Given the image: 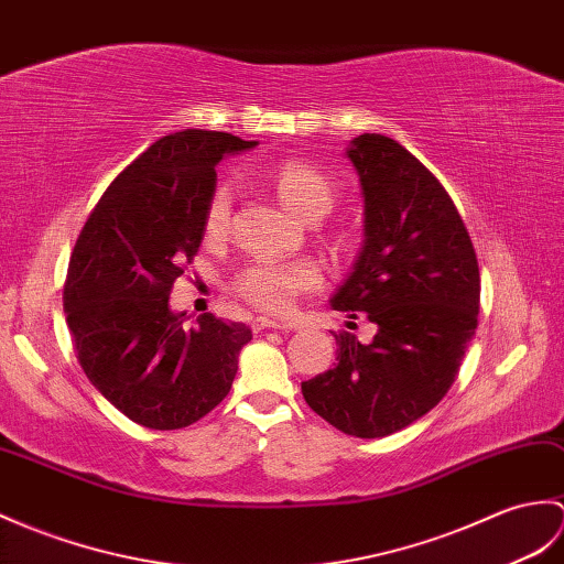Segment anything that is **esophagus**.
Returning a JSON list of instances; mask_svg holds the SVG:
<instances>
[{"label":"esophagus","instance_id":"esophagus-1","mask_svg":"<svg viewBox=\"0 0 564 564\" xmlns=\"http://www.w3.org/2000/svg\"><path fill=\"white\" fill-rule=\"evenodd\" d=\"M252 329L254 332H264V329H288L285 322H279V319H271V317H257L252 322Z\"/></svg>","mask_w":564,"mask_h":564}]
</instances>
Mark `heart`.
Returning a JSON list of instances; mask_svg holds the SVG:
<instances>
[{
    "mask_svg": "<svg viewBox=\"0 0 564 564\" xmlns=\"http://www.w3.org/2000/svg\"><path fill=\"white\" fill-rule=\"evenodd\" d=\"M267 180L279 202L305 220L322 218L332 212L336 199L334 185L307 163L283 161L269 170ZM228 223L230 192L218 187L204 208V235L208 240H218L226 235ZM317 283L319 267L312 259L257 257L238 273L235 291L259 310L285 312L293 307L300 293L312 291Z\"/></svg>",
    "mask_w": 564,
    "mask_h": 564,
    "instance_id": "1",
    "label": "heart"
}]
</instances>
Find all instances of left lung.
<instances>
[{
    "mask_svg": "<svg viewBox=\"0 0 564 564\" xmlns=\"http://www.w3.org/2000/svg\"><path fill=\"white\" fill-rule=\"evenodd\" d=\"M346 159L362 194V247L329 300L365 312L377 334L338 332L336 365L303 382L310 409L352 437H387L442 401L478 326L474 245L437 177L382 134H360Z\"/></svg>",
    "mask_w": 564,
    "mask_h": 564,
    "instance_id": "obj_1",
    "label": "left lung"
}]
</instances>
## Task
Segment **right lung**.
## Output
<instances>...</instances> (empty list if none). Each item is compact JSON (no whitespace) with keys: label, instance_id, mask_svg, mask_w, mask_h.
<instances>
[{"label":"right lung","instance_id":"add662e5","mask_svg":"<svg viewBox=\"0 0 564 564\" xmlns=\"http://www.w3.org/2000/svg\"><path fill=\"white\" fill-rule=\"evenodd\" d=\"M257 141L185 129L159 139L100 196L78 235L64 310L78 362L117 411L180 430L228 397L250 326L206 312L185 329L170 288L204 238L216 165Z\"/></svg>","mask_w":564,"mask_h":564}]
</instances>
